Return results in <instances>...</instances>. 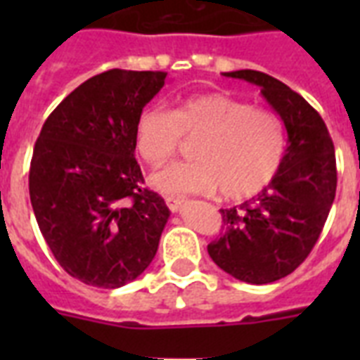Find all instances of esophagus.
I'll use <instances>...</instances> for the list:
<instances>
[{
    "mask_svg": "<svg viewBox=\"0 0 360 360\" xmlns=\"http://www.w3.org/2000/svg\"><path fill=\"white\" fill-rule=\"evenodd\" d=\"M166 203H168V207L172 213H177V211H181V207L185 205V202L179 200V198H166Z\"/></svg>",
    "mask_w": 360,
    "mask_h": 360,
    "instance_id": "esophagus-1",
    "label": "esophagus"
}]
</instances>
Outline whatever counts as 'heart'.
I'll return each mask as SVG.
<instances>
[{"instance_id": "obj_1", "label": "heart", "mask_w": 360, "mask_h": 360, "mask_svg": "<svg viewBox=\"0 0 360 360\" xmlns=\"http://www.w3.org/2000/svg\"><path fill=\"white\" fill-rule=\"evenodd\" d=\"M183 136L200 138L196 162L175 164L151 179L172 198L222 188L228 200H248L273 183L284 160L285 130L278 115L224 93L191 95L172 112L146 108L136 121V151L160 168L179 153Z\"/></svg>"}]
</instances>
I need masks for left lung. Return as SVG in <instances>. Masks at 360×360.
<instances>
[{"label": "left lung", "mask_w": 360, "mask_h": 360, "mask_svg": "<svg viewBox=\"0 0 360 360\" xmlns=\"http://www.w3.org/2000/svg\"><path fill=\"white\" fill-rule=\"evenodd\" d=\"M262 87L288 130V149L271 185L239 207L220 209L224 233L209 243L211 259L233 278L269 284L293 273L312 252L336 194L335 146L321 115L273 76L224 72Z\"/></svg>", "instance_id": "8db88e82"}]
</instances>
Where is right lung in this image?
I'll list each match as a JSON object with an SVG mask.
<instances>
[{"instance_id": "add662e5", "label": "right lung", "mask_w": 360, "mask_h": 360, "mask_svg": "<svg viewBox=\"0 0 360 360\" xmlns=\"http://www.w3.org/2000/svg\"><path fill=\"white\" fill-rule=\"evenodd\" d=\"M164 80L162 70L93 76L58 104L35 141L37 224L59 265L87 285L121 288L157 254L169 209L143 186L134 130Z\"/></svg>"}]
</instances>
